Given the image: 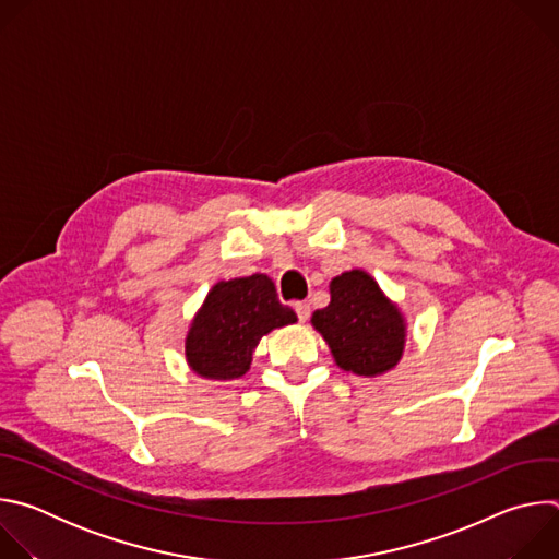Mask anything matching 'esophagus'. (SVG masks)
Masks as SVG:
<instances>
[{"label":"esophagus","mask_w":559,"mask_h":559,"mask_svg":"<svg viewBox=\"0 0 559 559\" xmlns=\"http://www.w3.org/2000/svg\"><path fill=\"white\" fill-rule=\"evenodd\" d=\"M294 309H296V316H298V321H300V323H305V321H307V318H309V311H311L309 302H307V300H298V302H294Z\"/></svg>","instance_id":"34e87169"}]
</instances>
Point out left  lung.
Here are the masks:
<instances>
[{"label": "left lung", "mask_w": 559, "mask_h": 559, "mask_svg": "<svg viewBox=\"0 0 559 559\" xmlns=\"http://www.w3.org/2000/svg\"><path fill=\"white\" fill-rule=\"evenodd\" d=\"M332 302L316 309L313 328L328 341L338 367L358 376H376L391 369L403 356L405 325L376 281L352 270L330 285Z\"/></svg>", "instance_id": "obj_1"}]
</instances>
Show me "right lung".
<instances>
[{"instance_id": "right-lung-1", "label": "right lung", "mask_w": 559, "mask_h": 559, "mask_svg": "<svg viewBox=\"0 0 559 559\" xmlns=\"http://www.w3.org/2000/svg\"><path fill=\"white\" fill-rule=\"evenodd\" d=\"M296 323L265 274L221 281L207 294L186 338L190 367L212 380L241 378L259 341L274 328Z\"/></svg>"}]
</instances>
